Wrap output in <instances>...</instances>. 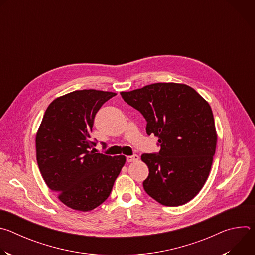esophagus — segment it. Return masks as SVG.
Listing matches in <instances>:
<instances>
[{"instance_id":"1","label":"esophagus","mask_w":255,"mask_h":255,"mask_svg":"<svg viewBox=\"0 0 255 255\" xmlns=\"http://www.w3.org/2000/svg\"><path fill=\"white\" fill-rule=\"evenodd\" d=\"M126 159H127L128 162H134V161H137L139 159V156L134 154V155H131V156H127Z\"/></svg>"}]
</instances>
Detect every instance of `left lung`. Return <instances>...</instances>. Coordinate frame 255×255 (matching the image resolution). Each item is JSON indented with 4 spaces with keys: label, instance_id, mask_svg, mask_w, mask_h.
<instances>
[{
    "label": "left lung",
    "instance_id": "8db88e82",
    "mask_svg": "<svg viewBox=\"0 0 255 255\" xmlns=\"http://www.w3.org/2000/svg\"><path fill=\"white\" fill-rule=\"evenodd\" d=\"M146 120V133L158 137V153L141 159L149 174L143 188L161 205L176 207L194 199L209 176L217 133L209 103L193 88L156 83L120 93Z\"/></svg>",
    "mask_w": 255,
    "mask_h": 255
}]
</instances>
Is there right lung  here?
<instances>
[{
  "mask_svg": "<svg viewBox=\"0 0 255 255\" xmlns=\"http://www.w3.org/2000/svg\"><path fill=\"white\" fill-rule=\"evenodd\" d=\"M112 92L81 90L56 98L36 134V158L48 188L65 206L91 211L110 196L125 164L124 155L95 153L90 133Z\"/></svg>",
  "mask_w": 255,
  "mask_h": 255,
  "instance_id": "right-lung-1",
  "label": "right lung"
}]
</instances>
